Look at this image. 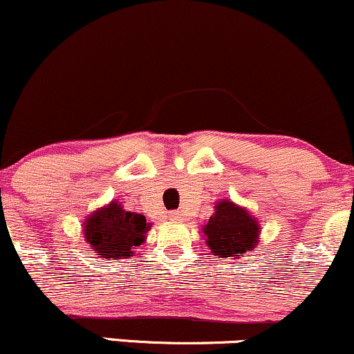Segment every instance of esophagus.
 <instances>
[{
	"label": "esophagus",
	"instance_id": "obj_1",
	"mask_svg": "<svg viewBox=\"0 0 354 354\" xmlns=\"http://www.w3.org/2000/svg\"><path fill=\"white\" fill-rule=\"evenodd\" d=\"M170 220H174V222H178V220H182V212L180 210H176L170 214Z\"/></svg>",
	"mask_w": 354,
	"mask_h": 354
}]
</instances>
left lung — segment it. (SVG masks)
I'll use <instances>...</instances> for the list:
<instances>
[{"label":"left lung","instance_id":"left-lung-1","mask_svg":"<svg viewBox=\"0 0 354 354\" xmlns=\"http://www.w3.org/2000/svg\"><path fill=\"white\" fill-rule=\"evenodd\" d=\"M202 232L205 234V245L215 257L239 259L242 253L252 252L259 243L260 225L247 209L234 202L220 201Z\"/></svg>","mask_w":354,"mask_h":354}]
</instances>
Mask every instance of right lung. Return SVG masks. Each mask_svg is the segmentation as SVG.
Listing matches in <instances>:
<instances>
[{"instance_id": "add662e5", "label": "right lung", "mask_w": 354, "mask_h": 354, "mask_svg": "<svg viewBox=\"0 0 354 354\" xmlns=\"http://www.w3.org/2000/svg\"><path fill=\"white\" fill-rule=\"evenodd\" d=\"M151 230L144 215L127 212L115 201L91 214L84 222V239L102 259H129L145 242Z\"/></svg>"}]
</instances>
